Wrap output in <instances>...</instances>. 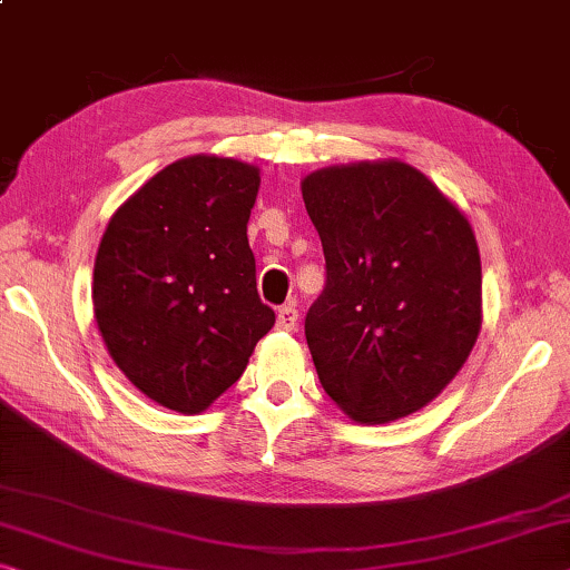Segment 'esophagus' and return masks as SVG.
I'll return each mask as SVG.
<instances>
[{
  "label": "esophagus",
  "instance_id": "34e87169",
  "mask_svg": "<svg viewBox=\"0 0 570 570\" xmlns=\"http://www.w3.org/2000/svg\"><path fill=\"white\" fill-rule=\"evenodd\" d=\"M297 326V308L295 303H287L283 308H277V328L279 331H293Z\"/></svg>",
  "mask_w": 570,
  "mask_h": 570
}]
</instances>
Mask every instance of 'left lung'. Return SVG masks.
<instances>
[{
    "label": "left lung",
    "instance_id": "obj_1",
    "mask_svg": "<svg viewBox=\"0 0 570 570\" xmlns=\"http://www.w3.org/2000/svg\"><path fill=\"white\" fill-rule=\"evenodd\" d=\"M301 190L326 257V287L305 315L323 390L356 423L417 413L481 328L469 218L400 160L315 170Z\"/></svg>",
    "mask_w": 570,
    "mask_h": 570
}]
</instances>
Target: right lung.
<instances>
[{
	"label": "right lung",
	"mask_w": 570,
	"mask_h": 570,
	"mask_svg": "<svg viewBox=\"0 0 570 570\" xmlns=\"http://www.w3.org/2000/svg\"><path fill=\"white\" fill-rule=\"evenodd\" d=\"M259 170L232 157L168 165L109 218L94 265V318L114 364L194 415L247 370L275 326L259 301L247 222Z\"/></svg>",
	"instance_id": "1"
}]
</instances>
